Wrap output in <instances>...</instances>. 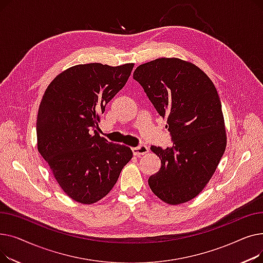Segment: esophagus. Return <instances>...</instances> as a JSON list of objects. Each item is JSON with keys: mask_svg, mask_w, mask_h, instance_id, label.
Listing matches in <instances>:
<instances>
[{"mask_svg": "<svg viewBox=\"0 0 263 263\" xmlns=\"http://www.w3.org/2000/svg\"><path fill=\"white\" fill-rule=\"evenodd\" d=\"M132 151H133V155L134 156H136V157H141V156H144V155H146L148 151H149V149H148V147L147 146H145V145H141V146H139V147H134V148H132Z\"/></svg>", "mask_w": 263, "mask_h": 263, "instance_id": "obj_1", "label": "esophagus"}]
</instances>
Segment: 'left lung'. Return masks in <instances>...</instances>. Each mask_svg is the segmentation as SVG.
<instances>
[{
	"mask_svg": "<svg viewBox=\"0 0 263 263\" xmlns=\"http://www.w3.org/2000/svg\"><path fill=\"white\" fill-rule=\"evenodd\" d=\"M133 79L143 86L163 119L173 146H151L161 160L148 184L161 200L180 204L195 198L210 181L227 145L217 90L199 67L177 58L140 65Z\"/></svg>",
	"mask_w": 263,
	"mask_h": 263,
	"instance_id": "1",
	"label": "left lung"
}]
</instances>
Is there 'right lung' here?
<instances>
[{"mask_svg": "<svg viewBox=\"0 0 263 263\" xmlns=\"http://www.w3.org/2000/svg\"><path fill=\"white\" fill-rule=\"evenodd\" d=\"M133 63L76 65L54 78L39 104L37 149L71 199L105 197L132 159L130 147L108 143L97 129L106 103L126 85Z\"/></svg>", "mask_w": 263, "mask_h": 263, "instance_id": "add662e5", "label": "right lung"}]
</instances>
